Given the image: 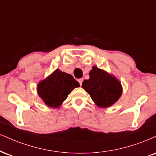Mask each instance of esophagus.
<instances>
[{
	"instance_id": "1",
	"label": "esophagus",
	"mask_w": 156,
	"mask_h": 156,
	"mask_svg": "<svg viewBox=\"0 0 156 156\" xmlns=\"http://www.w3.org/2000/svg\"><path fill=\"white\" fill-rule=\"evenodd\" d=\"M78 82H79L80 86H81L82 85V83H83V78H80V79H78Z\"/></svg>"
}]
</instances>
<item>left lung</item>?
Instances as JSON below:
<instances>
[{"instance_id":"8db88e82","label":"left lung","mask_w":156,"mask_h":156,"mask_svg":"<svg viewBox=\"0 0 156 156\" xmlns=\"http://www.w3.org/2000/svg\"><path fill=\"white\" fill-rule=\"evenodd\" d=\"M89 76V80H83L82 88L89 93L97 105L108 108L118 101L122 94V87L115 77L97 67H93Z\"/></svg>"}]
</instances>
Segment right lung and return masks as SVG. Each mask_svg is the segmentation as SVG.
Instances as JSON below:
<instances>
[{"label": "right lung", "instance_id": "add662e5", "mask_svg": "<svg viewBox=\"0 0 156 156\" xmlns=\"http://www.w3.org/2000/svg\"><path fill=\"white\" fill-rule=\"evenodd\" d=\"M79 83L70 74L57 70L37 86V93L46 105L57 108Z\"/></svg>", "mask_w": 156, "mask_h": 156}]
</instances>
